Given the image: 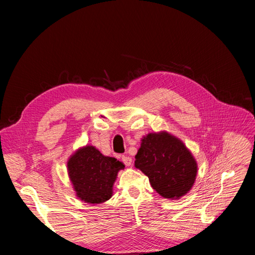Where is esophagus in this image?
I'll list each match as a JSON object with an SVG mask.
<instances>
[{"label": "esophagus", "mask_w": 255, "mask_h": 255, "mask_svg": "<svg viewBox=\"0 0 255 255\" xmlns=\"http://www.w3.org/2000/svg\"><path fill=\"white\" fill-rule=\"evenodd\" d=\"M122 161H123V163H125L127 166H130V165H132L133 159H132V157L123 155V156H122Z\"/></svg>", "instance_id": "1"}]
</instances>
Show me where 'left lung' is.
Segmentation results:
<instances>
[{
    "mask_svg": "<svg viewBox=\"0 0 255 255\" xmlns=\"http://www.w3.org/2000/svg\"><path fill=\"white\" fill-rule=\"evenodd\" d=\"M135 167L149 177L153 189L169 200L185 196L194 186L198 164L185 143L167 130L141 138Z\"/></svg>",
    "mask_w": 255,
    "mask_h": 255,
    "instance_id": "8db88e82",
    "label": "left lung"
}]
</instances>
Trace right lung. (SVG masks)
I'll use <instances>...</instances> for the list:
<instances>
[{
	"instance_id": "obj_1",
	"label": "right lung",
	"mask_w": 255,
	"mask_h": 255,
	"mask_svg": "<svg viewBox=\"0 0 255 255\" xmlns=\"http://www.w3.org/2000/svg\"><path fill=\"white\" fill-rule=\"evenodd\" d=\"M125 164L105 156L96 146L86 144L74 151L67 161V171L75 195L88 204L103 203L113 197L114 183Z\"/></svg>"
}]
</instances>
